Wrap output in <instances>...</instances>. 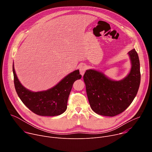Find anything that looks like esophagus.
Returning <instances> with one entry per match:
<instances>
[{
    "label": "esophagus",
    "mask_w": 152,
    "mask_h": 152,
    "mask_svg": "<svg viewBox=\"0 0 152 152\" xmlns=\"http://www.w3.org/2000/svg\"><path fill=\"white\" fill-rule=\"evenodd\" d=\"M79 71H80V75L82 76H83L86 70V66H85V65H81V66H79Z\"/></svg>",
    "instance_id": "obj_1"
}]
</instances>
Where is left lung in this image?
Returning a JSON list of instances; mask_svg holds the SVG:
<instances>
[{
	"label": "left lung",
	"mask_w": 152,
	"mask_h": 152,
	"mask_svg": "<svg viewBox=\"0 0 152 152\" xmlns=\"http://www.w3.org/2000/svg\"><path fill=\"white\" fill-rule=\"evenodd\" d=\"M128 54L132 68L121 80H112L94 70H88L85 73L86 94L91 109L96 114L115 116L125 111L135 99L141 80L140 60L135 49Z\"/></svg>",
	"instance_id": "1"
}]
</instances>
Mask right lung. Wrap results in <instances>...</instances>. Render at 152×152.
Listing matches in <instances>:
<instances>
[{"label":"right lung","mask_w":152,"mask_h":152,"mask_svg":"<svg viewBox=\"0 0 152 152\" xmlns=\"http://www.w3.org/2000/svg\"><path fill=\"white\" fill-rule=\"evenodd\" d=\"M14 82L16 92L24 104L38 115L56 116L66 111L68 99L74 82L82 76L77 70L70 73L53 88L44 91H31L20 83L14 68Z\"/></svg>","instance_id":"obj_1"}]
</instances>
